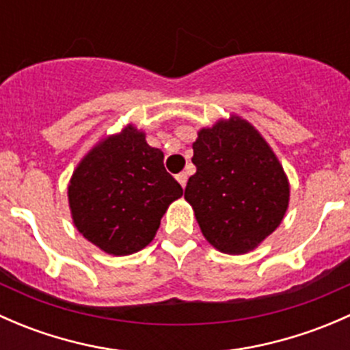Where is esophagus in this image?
<instances>
[{"mask_svg":"<svg viewBox=\"0 0 350 350\" xmlns=\"http://www.w3.org/2000/svg\"><path fill=\"white\" fill-rule=\"evenodd\" d=\"M176 179H178L179 185H181L183 188H185L186 183H188V174H186V172H179V174L176 176Z\"/></svg>","mask_w":350,"mask_h":350,"instance_id":"1","label":"esophagus"}]
</instances>
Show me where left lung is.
<instances>
[{"label":"left lung","instance_id":"obj_1","mask_svg":"<svg viewBox=\"0 0 350 350\" xmlns=\"http://www.w3.org/2000/svg\"><path fill=\"white\" fill-rule=\"evenodd\" d=\"M196 174L185 198L206 241L227 254H245L283 220L289 185L266 140L241 118L203 129L193 144Z\"/></svg>","mask_w":350,"mask_h":350}]
</instances>
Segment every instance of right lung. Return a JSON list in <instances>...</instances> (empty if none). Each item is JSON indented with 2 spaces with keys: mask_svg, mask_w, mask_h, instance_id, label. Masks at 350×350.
<instances>
[{
  "mask_svg": "<svg viewBox=\"0 0 350 350\" xmlns=\"http://www.w3.org/2000/svg\"><path fill=\"white\" fill-rule=\"evenodd\" d=\"M181 195V185L165 171L164 154L133 126L94 147L69 185L74 225L113 256L150 243L162 215Z\"/></svg>",
  "mask_w": 350,
  "mask_h": 350,
  "instance_id": "1",
  "label": "right lung"
}]
</instances>
